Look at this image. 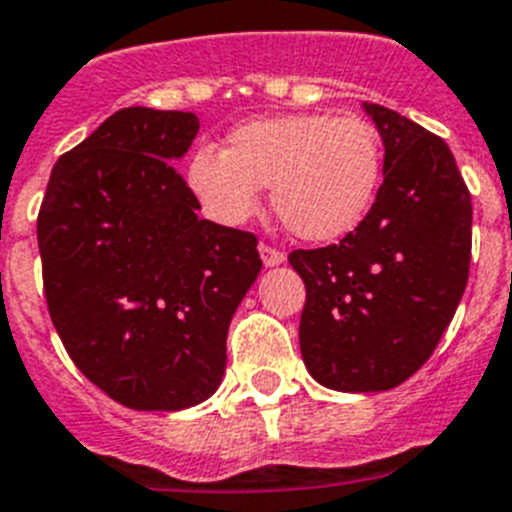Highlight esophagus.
<instances>
[{
	"instance_id": "34e87169",
	"label": "esophagus",
	"mask_w": 512,
	"mask_h": 512,
	"mask_svg": "<svg viewBox=\"0 0 512 512\" xmlns=\"http://www.w3.org/2000/svg\"><path fill=\"white\" fill-rule=\"evenodd\" d=\"M259 253H261V261H264V266H279V264H284V259H287V256H284V251L269 246V243H261Z\"/></svg>"
}]
</instances>
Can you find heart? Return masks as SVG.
<instances>
[{
	"label": "heart",
	"instance_id": "b5f03b06",
	"mask_svg": "<svg viewBox=\"0 0 512 512\" xmlns=\"http://www.w3.org/2000/svg\"><path fill=\"white\" fill-rule=\"evenodd\" d=\"M377 128L359 115L259 117L233 128L223 151L189 158L187 184L223 225L248 223L271 187V207L302 241H336L361 223L382 182Z\"/></svg>",
	"mask_w": 512,
	"mask_h": 512
}]
</instances>
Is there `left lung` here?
<instances>
[{
	"instance_id": "obj_1",
	"label": "left lung",
	"mask_w": 512,
	"mask_h": 512,
	"mask_svg": "<svg viewBox=\"0 0 512 512\" xmlns=\"http://www.w3.org/2000/svg\"><path fill=\"white\" fill-rule=\"evenodd\" d=\"M364 110L384 143L372 210L333 246L289 253L307 289L302 359L338 392L413 377L449 328L472 259V197L449 146L382 104Z\"/></svg>"
}]
</instances>
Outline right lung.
Returning <instances> with one entry per match:
<instances>
[{"mask_svg": "<svg viewBox=\"0 0 512 512\" xmlns=\"http://www.w3.org/2000/svg\"><path fill=\"white\" fill-rule=\"evenodd\" d=\"M197 130L194 112H115L58 158L38 212L58 336L133 410H184L217 390L230 320L261 271L256 235L200 220L171 164Z\"/></svg>", "mask_w": 512, "mask_h": 512, "instance_id": "add662e5", "label": "right lung"}]
</instances>
